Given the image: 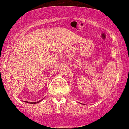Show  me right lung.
Returning a JSON list of instances; mask_svg holds the SVG:
<instances>
[{"label": "right lung", "mask_w": 129, "mask_h": 129, "mask_svg": "<svg viewBox=\"0 0 129 129\" xmlns=\"http://www.w3.org/2000/svg\"><path fill=\"white\" fill-rule=\"evenodd\" d=\"M40 102H41V100L38 101V102H26V101H25V102H26V103H31V104H35V103H39Z\"/></svg>", "instance_id": "obj_1"}]
</instances>
